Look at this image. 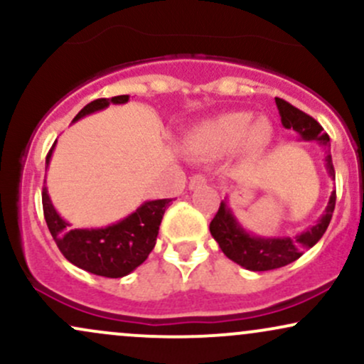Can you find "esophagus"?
Here are the masks:
<instances>
[{
    "label": "esophagus",
    "instance_id": "34e87169",
    "mask_svg": "<svg viewBox=\"0 0 364 364\" xmlns=\"http://www.w3.org/2000/svg\"><path fill=\"white\" fill-rule=\"evenodd\" d=\"M207 185V178L203 174H195L193 178L190 179V190H195V188L205 186Z\"/></svg>",
    "mask_w": 364,
    "mask_h": 364
}]
</instances>
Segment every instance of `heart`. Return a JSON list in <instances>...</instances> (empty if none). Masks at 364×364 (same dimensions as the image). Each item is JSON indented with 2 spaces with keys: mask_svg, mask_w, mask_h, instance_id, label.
Wrapping results in <instances>:
<instances>
[{
  "mask_svg": "<svg viewBox=\"0 0 364 364\" xmlns=\"http://www.w3.org/2000/svg\"><path fill=\"white\" fill-rule=\"evenodd\" d=\"M269 139L270 124L265 119L252 123L248 112H225L191 129L186 147L195 156L208 159L236 149L241 141L248 150H258Z\"/></svg>",
  "mask_w": 364,
  "mask_h": 364,
  "instance_id": "1",
  "label": "heart"
}]
</instances>
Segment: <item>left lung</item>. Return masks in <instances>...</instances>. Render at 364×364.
Returning <instances> with one entry per match:
<instances>
[{"label":"left lung","instance_id":"left-lung-1","mask_svg":"<svg viewBox=\"0 0 364 364\" xmlns=\"http://www.w3.org/2000/svg\"><path fill=\"white\" fill-rule=\"evenodd\" d=\"M275 104H277L284 128L294 129L303 140L320 141V145L327 149V157H325L327 164L325 166H327L330 178L336 179L332 156H330L328 150L330 139L323 132V128L320 127L318 121L313 119L310 114L298 109L292 104L286 102L284 99L275 97ZM333 208H336V190L330 195L325 214L308 231L296 237H258L246 232L236 220V217L232 215V210L228 207V203L220 202L219 210L210 223V235L219 243L225 257L236 262L237 265L253 270V272L274 270L298 260L308 248L318 243L320 237L327 231Z\"/></svg>","mask_w":364,"mask_h":364}]
</instances>
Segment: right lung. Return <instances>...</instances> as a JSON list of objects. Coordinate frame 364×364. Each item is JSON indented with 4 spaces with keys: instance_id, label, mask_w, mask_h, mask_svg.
Returning a JSON list of instances; mask_svg holds the SVG:
<instances>
[{
    "instance_id": "1",
    "label": "right lung",
    "mask_w": 364,
    "mask_h": 364,
    "mask_svg": "<svg viewBox=\"0 0 364 364\" xmlns=\"http://www.w3.org/2000/svg\"><path fill=\"white\" fill-rule=\"evenodd\" d=\"M128 95H116L111 99H95L87 104L83 109L75 116L73 121H78L83 116L101 111L109 104L128 102ZM54 149V145H53ZM53 149L46 157V164H49ZM171 203V198L152 200L145 202L136 208L133 214L119 223L107 225L101 229H68V223L61 219L56 208L53 207L51 198L48 195V188H43V208L44 219L48 224L53 240L63 257L78 269L87 272L102 275V277L118 279L124 277L129 272L147 260L149 253L156 246L162 215Z\"/></svg>"
}]
</instances>
